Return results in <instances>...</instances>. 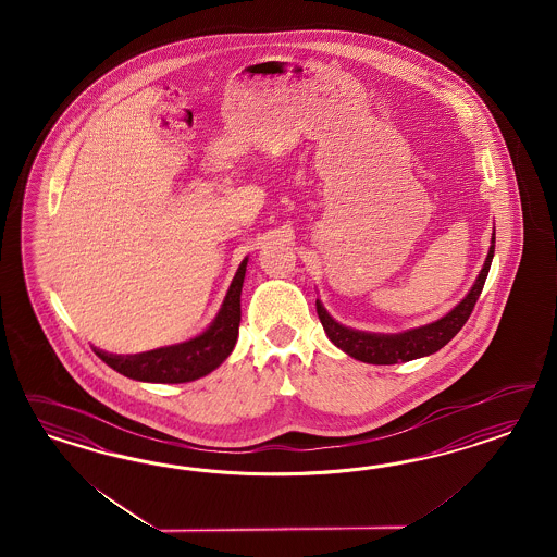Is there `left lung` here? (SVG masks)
I'll return each mask as SVG.
<instances>
[{"label": "left lung", "instance_id": "8db88e82", "mask_svg": "<svg viewBox=\"0 0 557 557\" xmlns=\"http://www.w3.org/2000/svg\"><path fill=\"white\" fill-rule=\"evenodd\" d=\"M494 243L496 236L492 233L490 238L488 255L484 261V268L478 273L472 289L466 294V298L451 308L445 317L437 321L406 329L403 333H368V331H357L351 326H345L335 321L326 308L322 306L321 300H317V312L321 319L324 333L337 345L341 351L359 359L363 363H373V366H392L398 361H412L419 357L437 354L443 349L451 338L456 337L461 331V326L468 322L472 314L473 306L478 302L482 287L486 284L492 257H494Z\"/></svg>", "mask_w": 557, "mask_h": 557}]
</instances>
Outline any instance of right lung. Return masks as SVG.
Returning a JSON list of instances; mask_svg holds the SVG:
<instances>
[{"label": "right lung", "mask_w": 557, "mask_h": 557, "mask_svg": "<svg viewBox=\"0 0 557 557\" xmlns=\"http://www.w3.org/2000/svg\"><path fill=\"white\" fill-rule=\"evenodd\" d=\"M249 257H245L236 270L219 314L200 335L135 355H116L94 347L101 361L112 370L136 382L151 384H186L200 380L216 370L235 349L240 322V292L247 273Z\"/></svg>", "instance_id": "obj_1"}]
</instances>
